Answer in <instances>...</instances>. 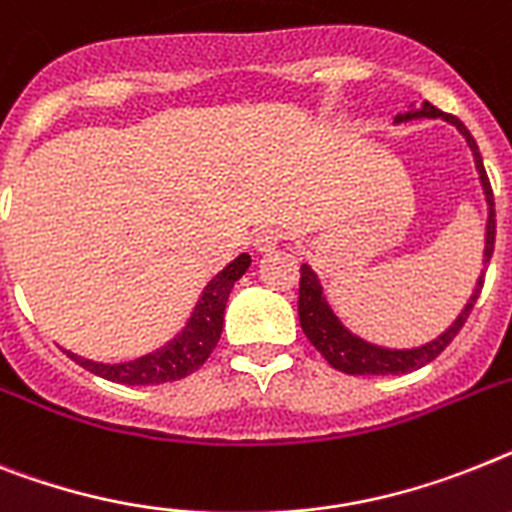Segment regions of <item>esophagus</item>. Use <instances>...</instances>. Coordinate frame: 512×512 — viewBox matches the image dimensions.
Returning <instances> with one entry per match:
<instances>
[{
    "label": "esophagus",
    "mask_w": 512,
    "mask_h": 512,
    "mask_svg": "<svg viewBox=\"0 0 512 512\" xmlns=\"http://www.w3.org/2000/svg\"><path fill=\"white\" fill-rule=\"evenodd\" d=\"M278 244H281V234H278V231H273V229L257 231L255 239H252V247H255L260 255H270V252H273Z\"/></svg>",
    "instance_id": "obj_1"
}]
</instances>
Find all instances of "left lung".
Instances as JSON below:
<instances>
[{"label":"left lung","mask_w":512,"mask_h":512,"mask_svg":"<svg viewBox=\"0 0 512 512\" xmlns=\"http://www.w3.org/2000/svg\"><path fill=\"white\" fill-rule=\"evenodd\" d=\"M416 119H442V122L453 124L455 130L461 132L463 140H466L471 156H474L476 174H479V187H482L484 203H487L482 273L476 278L468 302L463 304L461 312L455 315V320L450 322L448 328L442 330L440 336H435L427 343H419V346H411V349H393V346H382V343L367 341L364 336L354 333V330L343 322V317L338 315L336 307L330 304L328 291L322 286L317 270L312 268V265L304 263L302 281H299V322H302L304 336H307L309 343L328 359L330 367H336L338 372H346V375H403V372H411V369H419L424 367V364L432 362V359L458 336V330L463 328L466 317L471 315L476 299L482 294L484 268H487L489 260H492V252H495V197H492V187H489L487 171H484L479 145H476V140L471 137V132L466 130V124L458 122V119L450 117V114H445V111L435 109L429 101H422L419 106H411L406 114H398V117L393 119V124L416 122Z\"/></svg>","instance_id":"left-lung-1"}]
</instances>
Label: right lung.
Segmentation results:
<instances>
[{
    "mask_svg": "<svg viewBox=\"0 0 512 512\" xmlns=\"http://www.w3.org/2000/svg\"><path fill=\"white\" fill-rule=\"evenodd\" d=\"M252 265V257L247 252L231 260L218 276L205 283V289L197 296L195 307L182 328L176 330L169 341L148 351L143 356L127 359V362H93L85 356H77L72 351L62 349L72 362L103 380L119 382V385H161V382L184 380L187 375L197 372L208 362V356L216 349L218 338L223 330V312L226 302L234 289V283L244 276Z\"/></svg>",
    "mask_w": 512,
    "mask_h": 512,
    "instance_id": "1",
    "label": "right lung"
}]
</instances>
